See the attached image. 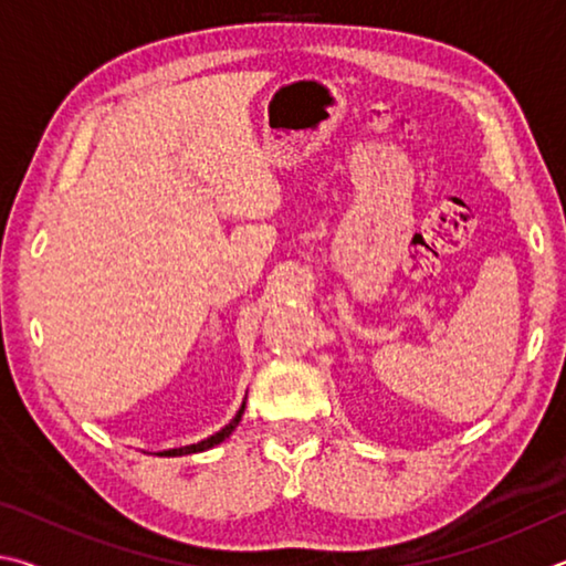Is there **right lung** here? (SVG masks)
<instances>
[{"mask_svg": "<svg viewBox=\"0 0 566 566\" xmlns=\"http://www.w3.org/2000/svg\"><path fill=\"white\" fill-rule=\"evenodd\" d=\"M244 405H247V401H242V407H239V409H237V415H234L232 419H229V424H224V427L219 429V432H214L212 437H207V439H202V442H197V444H187V447H177V449H165V452H159V454H161V457L197 454V452H207V449H212V447H217V444H222L224 439L234 432L239 421H242V415H244Z\"/></svg>", "mask_w": 566, "mask_h": 566, "instance_id": "add662e5", "label": "right lung"}]
</instances>
